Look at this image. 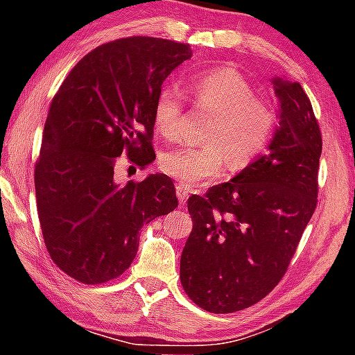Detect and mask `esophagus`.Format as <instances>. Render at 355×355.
<instances>
[{"label":"esophagus","instance_id":"obj_1","mask_svg":"<svg viewBox=\"0 0 355 355\" xmlns=\"http://www.w3.org/2000/svg\"><path fill=\"white\" fill-rule=\"evenodd\" d=\"M176 196L179 200H181V203H184L189 198V189L184 186V184H178L176 186Z\"/></svg>","mask_w":355,"mask_h":355}]
</instances>
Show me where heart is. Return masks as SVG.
<instances>
[{
	"label": "heart",
	"instance_id": "heart-1",
	"mask_svg": "<svg viewBox=\"0 0 355 355\" xmlns=\"http://www.w3.org/2000/svg\"><path fill=\"white\" fill-rule=\"evenodd\" d=\"M196 103L213 116L202 147H181L164 153L159 169L186 186H196L225 171L242 169L263 152L275 128V113L254 98V89L239 72L216 69L191 84ZM155 125L166 139H176L182 119V94L174 87L159 92L155 101Z\"/></svg>",
	"mask_w": 355,
	"mask_h": 355
}]
</instances>
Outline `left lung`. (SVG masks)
Masks as SVG:
<instances>
[{
  "instance_id": "left-lung-1",
  "label": "left lung",
  "mask_w": 355,
  "mask_h": 355,
  "mask_svg": "<svg viewBox=\"0 0 355 355\" xmlns=\"http://www.w3.org/2000/svg\"><path fill=\"white\" fill-rule=\"evenodd\" d=\"M278 124L265 155L187 200L181 283L211 313L247 309L283 278L317 207L322 134L299 82L273 77Z\"/></svg>"
}]
</instances>
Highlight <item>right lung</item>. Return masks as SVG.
Instances as JSON below:
<instances>
[{
  "mask_svg": "<svg viewBox=\"0 0 355 355\" xmlns=\"http://www.w3.org/2000/svg\"><path fill=\"white\" fill-rule=\"evenodd\" d=\"M189 45L129 37L105 43L74 66L51 101L35 164L40 226L53 261L85 284L118 278L139 249V231L178 207L166 174L121 186L123 152L153 162L155 101Z\"/></svg>",
  "mask_w": 355,
  "mask_h": 355,
  "instance_id": "obj_1",
  "label": "right lung"
}]
</instances>
